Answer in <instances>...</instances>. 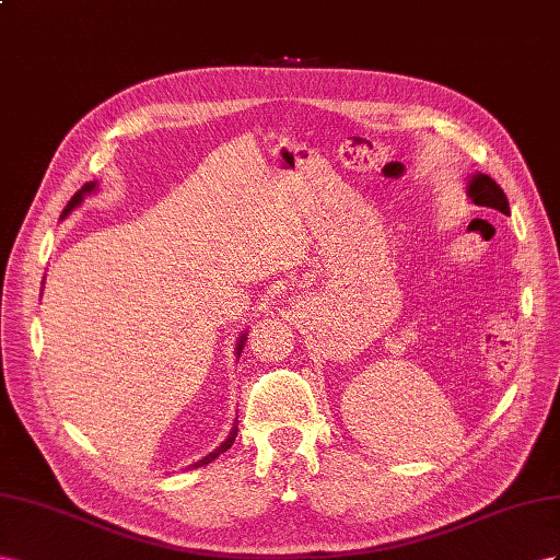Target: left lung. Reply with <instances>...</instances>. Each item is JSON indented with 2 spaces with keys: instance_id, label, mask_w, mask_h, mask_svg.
I'll return each instance as SVG.
<instances>
[{
  "instance_id": "left-lung-1",
  "label": "left lung",
  "mask_w": 560,
  "mask_h": 560,
  "mask_svg": "<svg viewBox=\"0 0 560 560\" xmlns=\"http://www.w3.org/2000/svg\"><path fill=\"white\" fill-rule=\"evenodd\" d=\"M467 197L476 203V206H488V209L509 213V201L504 189L494 183L490 175L486 173H474L469 175L467 183Z\"/></svg>"
}]
</instances>
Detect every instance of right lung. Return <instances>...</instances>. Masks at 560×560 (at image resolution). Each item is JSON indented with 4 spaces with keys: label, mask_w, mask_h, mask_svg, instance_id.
Segmentation results:
<instances>
[{
    "label": "right lung",
    "mask_w": 560,
    "mask_h": 560,
    "mask_svg": "<svg viewBox=\"0 0 560 560\" xmlns=\"http://www.w3.org/2000/svg\"><path fill=\"white\" fill-rule=\"evenodd\" d=\"M95 189H98V180H91V183H86L82 189H79L77 191V195L68 201V206H66V209H62V213H60V220H66L74 209H77V206H82V201H84V197H89V195H93V191ZM244 342H246V332H242V335H238V340H236V357L238 354H242V349H244ZM236 424L232 427V431H230V436L225 439V441H222L220 445H218V448L213 451V453H209V455H206V457H201L199 462H195V465H191V467H203V465H211V462L218 457V455H222V453H225V451H230L232 448V443H234V439H236Z\"/></svg>",
    "instance_id": "right-lung-1"
}]
</instances>
